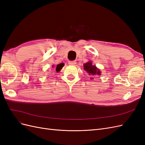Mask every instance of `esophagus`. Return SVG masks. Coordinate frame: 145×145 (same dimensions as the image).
<instances>
[{"instance_id":"esophagus-1","label":"esophagus","mask_w":145,"mask_h":145,"mask_svg":"<svg viewBox=\"0 0 145 145\" xmlns=\"http://www.w3.org/2000/svg\"><path fill=\"white\" fill-rule=\"evenodd\" d=\"M69 65H74L76 64V62L75 60H72V61H69L68 62Z\"/></svg>"}]
</instances>
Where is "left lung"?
<instances>
[{
    "instance_id": "1",
    "label": "left lung",
    "mask_w": 145,
    "mask_h": 145,
    "mask_svg": "<svg viewBox=\"0 0 145 145\" xmlns=\"http://www.w3.org/2000/svg\"><path fill=\"white\" fill-rule=\"evenodd\" d=\"M83 67L85 71L89 74V75H100L101 72L99 69L96 68L95 66L93 65L91 62L83 65Z\"/></svg>"
}]
</instances>
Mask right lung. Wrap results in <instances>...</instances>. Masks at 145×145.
<instances>
[{"label":"right lung","mask_w":145,"mask_h":145,"mask_svg":"<svg viewBox=\"0 0 145 145\" xmlns=\"http://www.w3.org/2000/svg\"><path fill=\"white\" fill-rule=\"evenodd\" d=\"M64 64L63 63H60V64H58L56 66V70L57 72H59L60 71V69L62 68V67H63Z\"/></svg>","instance_id":"add662e5"}]
</instances>
